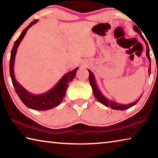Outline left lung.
<instances>
[{
	"label": "left lung",
	"instance_id": "obj_1",
	"mask_svg": "<svg viewBox=\"0 0 158 158\" xmlns=\"http://www.w3.org/2000/svg\"><path fill=\"white\" fill-rule=\"evenodd\" d=\"M133 29H134V31H136L137 33L139 34V35L141 36V38H142V40L144 41V42H145V44L146 45V56L150 61V67L148 68V74L150 76V74H151V58H150V52H149L148 42H146L145 38H144L143 36L142 35V34H141L140 30L138 28L137 26H134ZM88 70H89V81H90V84L92 87L93 94H94L96 99H97V100L100 102L101 104H102V105H104L105 106H107V107H110L113 109H116V110H125V109H129L130 107H132V106H133L134 105H135L138 102L139 100H140L141 96H142V95H141L137 100L134 102L127 104V105H122V104L117 103L116 102H115V101H113L111 100H109V99L106 98L105 96L101 93L100 90H99L97 84H96V80L95 79L94 74H93L91 73V71L89 70V69H88Z\"/></svg>",
	"mask_w": 158,
	"mask_h": 158
}]
</instances>
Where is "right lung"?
<instances>
[{
    "label": "right lung",
    "instance_id": "add662e5",
    "mask_svg": "<svg viewBox=\"0 0 158 158\" xmlns=\"http://www.w3.org/2000/svg\"><path fill=\"white\" fill-rule=\"evenodd\" d=\"M37 21H38L37 19L32 21L30 24L21 32L19 37L15 41L11 51V56H10V74L15 91L22 102L29 109L37 111H46L58 106L63 101V98H65L69 83L75 77L78 68L66 73L52 89L41 94H32L27 90H26L16 80L14 73V66L17 48L27 33V31Z\"/></svg>",
    "mask_w": 158,
    "mask_h": 158
}]
</instances>
